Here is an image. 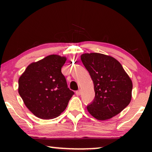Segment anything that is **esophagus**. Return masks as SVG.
Returning a JSON list of instances; mask_svg holds the SVG:
<instances>
[{
    "mask_svg": "<svg viewBox=\"0 0 152 152\" xmlns=\"http://www.w3.org/2000/svg\"><path fill=\"white\" fill-rule=\"evenodd\" d=\"M76 95H80L81 94H82V91H81V90H78L76 91Z\"/></svg>",
    "mask_w": 152,
    "mask_h": 152,
    "instance_id": "34e87169",
    "label": "esophagus"
}]
</instances>
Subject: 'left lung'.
<instances>
[{
  "label": "left lung",
  "instance_id": "1",
  "mask_svg": "<svg viewBox=\"0 0 152 152\" xmlns=\"http://www.w3.org/2000/svg\"><path fill=\"white\" fill-rule=\"evenodd\" d=\"M81 59L94 84L95 98L87 106L89 113L99 120L118 115L132 99V80L120 62L111 56L84 53Z\"/></svg>",
  "mask_w": 152,
  "mask_h": 152
}]
</instances>
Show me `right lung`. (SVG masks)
<instances>
[{"instance_id":"add662e5","label":"right lung","mask_w":152,"mask_h":152,"mask_svg":"<svg viewBox=\"0 0 152 152\" xmlns=\"http://www.w3.org/2000/svg\"><path fill=\"white\" fill-rule=\"evenodd\" d=\"M66 57L47 56L26 68L18 80V93L25 105L41 119L57 118L74 95L68 88L61 68Z\"/></svg>"}]
</instances>
